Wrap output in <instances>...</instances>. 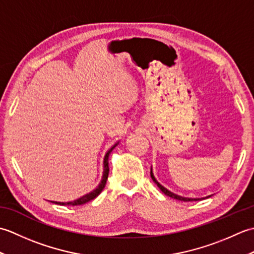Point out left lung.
<instances>
[{"label": "left lung", "mask_w": 254, "mask_h": 254, "mask_svg": "<svg viewBox=\"0 0 254 254\" xmlns=\"http://www.w3.org/2000/svg\"><path fill=\"white\" fill-rule=\"evenodd\" d=\"M150 177H152V179H153V181L156 183V185H157V187L160 189L161 190V192L163 193H165L166 195H168V196H170V197H172V198H176V199H179V201H183V202H189V201H198L199 198H189V197H182V196H179V195H177V194H175V193H172V192H170V191H168L167 190L166 188H164L163 186L160 185L159 182H157L156 181V179H155V177H154V175H153V172H152V170H150ZM210 196V195H209ZM208 197V196H207Z\"/></svg>", "instance_id": "left-lung-1"}]
</instances>
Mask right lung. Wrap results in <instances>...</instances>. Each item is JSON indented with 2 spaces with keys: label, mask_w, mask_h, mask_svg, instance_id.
Here are the masks:
<instances>
[{
  "label": "right lung",
  "mask_w": 254,
  "mask_h": 254,
  "mask_svg": "<svg viewBox=\"0 0 254 254\" xmlns=\"http://www.w3.org/2000/svg\"><path fill=\"white\" fill-rule=\"evenodd\" d=\"M117 145V144H116ZM116 145L113 146L109 152H108L105 156V159H104V176H102V180L100 182V185L97 187V189H95V190L93 192H90L88 194H86V195L82 196L80 198L76 199V201H73V202H67V203H61V202H52V203H56V204H60V205H72V206H75V205H82V204H85L87 203L89 201H91V199L97 197L99 195V194L101 193V191L104 190V188L106 186L107 183V179H108V175H109V161H108V158H109V154L112 152V149L116 147Z\"/></svg>",
  "instance_id": "right-lung-1"
}]
</instances>
